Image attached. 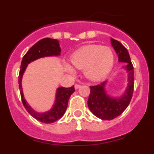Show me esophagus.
Segmentation results:
<instances>
[{"label": "esophagus", "instance_id": "1", "mask_svg": "<svg viewBox=\"0 0 154 154\" xmlns=\"http://www.w3.org/2000/svg\"><path fill=\"white\" fill-rule=\"evenodd\" d=\"M80 86H80V85H79V84H75V85H74V88H75V89H78V88H80Z\"/></svg>", "mask_w": 154, "mask_h": 154}]
</instances>
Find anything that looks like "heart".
<instances>
[{
    "label": "heart",
    "instance_id": "obj_1",
    "mask_svg": "<svg viewBox=\"0 0 154 154\" xmlns=\"http://www.w3.org/2000/svg\"><path fill=\"white\" fill-rule=\"evenodd\" d=\"M112 50L99 45H88L74 51L71 57L73 66L78 69H84L86 77L92 80H98L106 77L114 65ZM66 69L74 74V68L66 65Z\"/></svg>",
    "mask_w": 154,
    "mask_h": 154
}]
</instances>
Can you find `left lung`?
I'll list each match as a JSON object with an SVG mask.
<instances>
[{
	"instance_id": "left-lung-1",
	"label": "left lung",
	"mask_w": 154,
	"mask_h": 154,
	"mask_svg": "<svg viewBox=\"0 0 154 154\" xmlns=\"http://www.w3.org/2000/svg\"><path fill=\"white\" fill-rule=\"evenodd\" d=\"M111 44L118 54L119 61L127 63L125 68L128 74V85L125 92L118 97L107 94L105 89L106 81L90 86L88 106L96 117L102 120H112L120 116L128 106L134 88V70L128 51L122 43L114 38H111Z\"/></svg>"
}]
</instances>
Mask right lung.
<instances>
[{
	"mask_svg": "<svg viewBox=\"0 0 154 154\" xmlns=\"http://www.w3.org/2000/svg\"><path fill=\"white\" fill-rule=\"evenodd\" d=\"M60 54H61V48L60 47V43L58 40L45 38L39 40L38 42L35 43L33 46L29 48V51L24 56L21 61V69H20L19 76H18V84H19L21 100L29 114L34 119L42 123H54L63 117L67 109L70 96L75 91L74 86H73L70 88L60 87L57 88L55 102L52 108L45 112H38L29 106L24 97L22 86H21L23 74L25 71L27 65L29 64L31 62L42 58V57L60 56Z\"/></svg>",
	"mask_w": 154,
	"mask_h": 154,
	"instance_id": "add662e5",
	"label": "right lung"
}]
</instances>
